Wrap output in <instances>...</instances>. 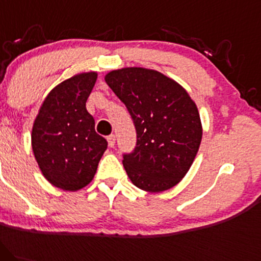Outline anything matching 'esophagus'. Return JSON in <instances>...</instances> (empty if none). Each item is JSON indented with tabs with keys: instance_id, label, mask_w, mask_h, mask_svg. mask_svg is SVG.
I'll use <instances>...</instances> for the list:
<instances>
[{
	"instance_id": "34e87169",
	"label": "esophagus",
	"mask_w": 261,
	"mask_h": 261,
	"mask_svg": "<svg viewBox=\"0 0 261 261\" xmlns=\"http://www.w3.org/2000/svg\"><path fill=\"white\" fill-rule=\"evenodd\" d=\"M107 142H108V145H110L111 148H113L116 143V137L113 136V134H111V136L107 137Z\"/></svg>"
}]
</instances>
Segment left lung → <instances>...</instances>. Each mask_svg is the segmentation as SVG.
I'll use <instances>...</instances> for the list:
<instances>
[{"instance_id":"obj_1","label":"left lung","mask_w":261,"mask_h":261,"mask_svg":"<svg viewBox=\"0 0 261 261\" xmlns=\"http://www.w3.org/2000/svg\"><path fill=\"white\" fill-rule=\"evenodd\" d=\"M133 119L137 144L123 166L140 190L162 192L177 185L194 163L202 139L197 106L181 85L162 72L124 67L105 76Z\"/></svg>"}]
</instances>
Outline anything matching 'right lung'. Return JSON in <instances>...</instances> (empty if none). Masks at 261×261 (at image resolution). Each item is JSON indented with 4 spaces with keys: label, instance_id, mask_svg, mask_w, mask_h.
Instances as JSON below:
<instances>
[{
    "label": "right lung",
    "instance_id": "right-lung-1",
    "mask_svg": "<svg viewBox=\"0 0 261 261\" xmlns=\"http://www.w3.org/2000/svg\"><path fill=\"white\" fill-rule=\"evenodd\" d=\"M97 72H83L55 86L44 99L32 129V148L44 177L64 191L92 181L107 149L95 130L86 101Z\"/></svg>",
    "mask_w": 261,
    "mask_h": 261
}]
</instances>
